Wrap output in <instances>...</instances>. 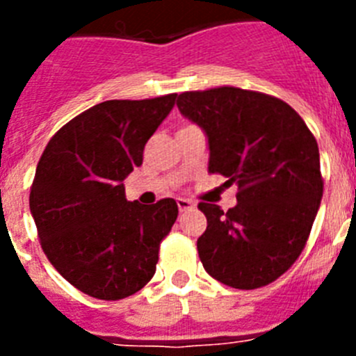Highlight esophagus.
Returning <instances> with one entry per match:
<instances>
[{"label": "esophagus", "instance_id": "34e87169", "mask_svg": "<svg viewBox=\"0 0 356 356\" xmlns=\"http://www.w3.org/2000/svg\"><path fill=\"white\" fill-rule=\"evenodd\" d=\"M176 205H178L180 212H185V210H191L196 207L194 205V201L187 200V197H178V200H176Z\"/></svg>", "mask_w": 356, "mask_h": 356}]
</instances>
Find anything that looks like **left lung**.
<instances>
[{"label": "left lung", "instance_id": "left-lung-1", "mask_svg": "<svg viewBox=\"0 0 356 356\" xmlns=\"http://www.w3.org/2000/svg\"><path fill=\"white\" fill-rule=\"evenodd\" d=\"M181 114L209 137V172L238 187L222 212L201 201L200 260L212 278L242 291L269 285L298 260L323 197L319 147L300 114L269 94L237 87L181 92Z\"/></svg>", "mask_w": 356, "mask_h": 356}]
</instances>
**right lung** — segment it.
<instances>
[{"label":"right lung","instance_id":"add662e5","mask_svg":"<svg viewBox=\"0 0 356 356\" xmlns=\"http://www.w3.org/2000/svg\"><path fill=\"white\" fill-rule=\"evenodd\" d=\"M176 94L110 99L64 124L37 163L30 210L40 246L69 284L118 301L153 278L160 242L178 217L172 197L128 201L122 180L143 163Z\"/></svg>","mask_w":356,"mask_h":356}]
</instances>
